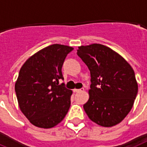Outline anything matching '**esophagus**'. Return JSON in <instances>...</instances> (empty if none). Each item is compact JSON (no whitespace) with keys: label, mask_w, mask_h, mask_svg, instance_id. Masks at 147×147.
<instances>
[{"label":"esophagus","mask_w":147,"mask_h":147,"mask_svg":"<svg viewBox=\"0 0 147 147\" xmlns=\"http://www.w3.org/2000/svg\"><path fill=\"white\" fill-rule=\"evenodd\" d=\"M84 88H82V89H74L73 91L75 93H79V92H82V91H84Z\"/></svg>","instance_id":"34e87169"}]
</instances>
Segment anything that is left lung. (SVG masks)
Masks as SVG:
<instances>
[{"label": "left lung", "mask_w": 147, "mask_h": 147, "mask_svg": "<svg viewBox=\"0 0 147 147\" xmlns=\"http://www.w3.org/2000/svg\"><path fill=\"white\" fill-rule=\"evenodd\" d=\"M77 54L90 72L89 100L83 106L88 116L102 127L120 123L138 94L134 69L119 53L100 44L78 47Z\"/></svg>", "instance_id": "left-lung-1"}]
</instances>
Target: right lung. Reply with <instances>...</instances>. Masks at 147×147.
<instances>
[{"instance_id": "obj_1", "label": "right lung", "mask_w": 147, "mask_h": 147, "mask_svg": "<svg viewBox=\"0 0 147 147\" xmlns=\"http://www.w3.org/2000/svg\"><path fill=\"white\" fill-rule=\"evenodd\" d=\"M72 50L66 45H50L32 55L20 69L15 84L19 107L36 127H54L69 109L72 91L59 81L63 79L64 60Z\"/></svg>"}]
</instances>
